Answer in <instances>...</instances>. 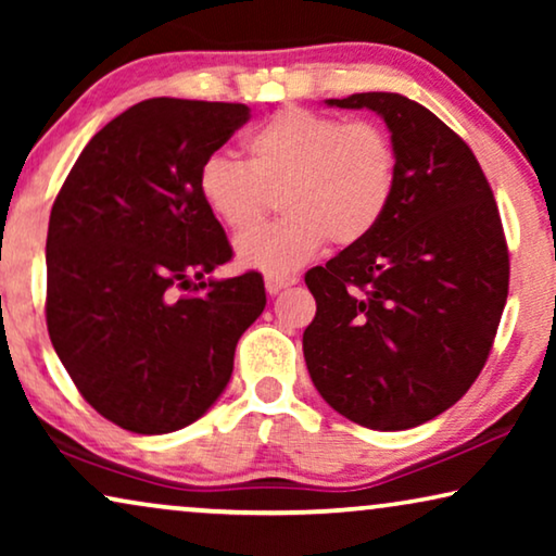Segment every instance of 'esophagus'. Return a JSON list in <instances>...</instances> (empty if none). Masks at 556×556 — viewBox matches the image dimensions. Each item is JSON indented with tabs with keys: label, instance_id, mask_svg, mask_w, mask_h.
Masks as SVG:
<instances>
[{
	"label": "esophagus",
	"instance_id": "esophagus-1",
	"mask_svg": "<svg viewBox=\"0 0 556 556\" xmlns=\"http://www.w3.org/2000/svg\"><path fill=\"white\" fill-rule=\"evenodd\" d=\"M295 280H299V278H280V276H268V278H265V291H268L270 295H276V293H280V291H283V288H288V286H293L295 283Z\"/></svg>",
	"mask_w": 556,
	"mask_h": 556
}]
</instances>
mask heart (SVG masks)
I'll list each match as a JSON object with an SVG mask.
<instances>
[{
    "label": "heart",
    "mask_w": 556,
    "mask_h": 556,
    "mask_svg": "<svg viewBox=\"0 0 556 556\" xmlns=\"http://www.w3.org/2000/svg\"><path fill=\"white\" fill-rule=\"evenodd\" d=\"M245 164L210 154L197 172L204 207L230 232L260 222L267 192L279 189L285 217L242 235L235 255L245 268L288 276L329 245H356L377 230L397 192V147L375 121H344L283 109L242 139Z\"/></svg>",
    "instance_id": "1"
}]
</instances>
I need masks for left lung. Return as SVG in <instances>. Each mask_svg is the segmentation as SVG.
Masks as SVG:
<instances>
[{
  "label": "left lung",
  "mask_w": 556,
  "mask_h": 556,
  "mask_svg": "<svg viewBox=\"0 0 556 556\" xmlns=\"http://www.w3.org/2000/svg\"><path fill=\"white\" fill-rule=\"evenodd\" d=\"M369 109L397 147V192L367 240L306 273L316 316L303 356L318 394L371 430L453 407L481 375L508 295L489 179L458 134L400 93L329 98Z\"/></svg>",
  "instance_id": "left-lung-1"
}]
</instances>
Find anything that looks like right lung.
<instances>
[{"label":"right lung","mask_w":556,"mask_h":556,"mask_svg":"<svg viewBox=\"0 0 556 556\" xmlns=\"http://www.w3.org/2000/svg\"><path fill=\"white\" fill-rule=\"evenodd\" d=\"M248 118L242 103H136L88 141L52 204L50 341L118 428L162 435L200 420L263 314L261 273L207 278L232 248L197 192L200 164Z\"/></svg>","instance_id":"right-lung-1"}]
</instances>
